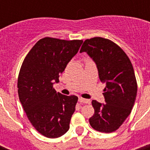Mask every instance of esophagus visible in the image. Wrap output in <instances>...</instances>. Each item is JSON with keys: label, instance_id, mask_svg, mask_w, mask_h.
<instances>
[{"label": "esophagus", "instance_id": "esophagus-1", "mask_svg": "<svg viewBox=\"0 0 150 150\" xmlns=\"http://www.w3.org/2000/svg\"><path fill=\"white\" fill-rule=\"evenodd\" d=\"M79 101L81 103H89V104L91 103V100H87V99L82 98V97H79Z\"/></svg>", "mask_w": 150, "mask_h": 150}]
</instances>
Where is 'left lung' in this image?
Listing matches in <instances>:
<instances>
[{
	"label": "left lung",
	"mask_w": 150,
	"mask_h": 150,
	"mask_svg": "<svg viewBox=\"0 0 150 150\" xmlns=\"http://www.w3.org/2000/svg\"><path fill=\"white\" fill-rule=\"evenodd\" d=\"M86 52L95 62L99 78L106 83V103L93 100L92 128L101 132L116 131L130 114L137 95V82L130 59L120 47L110 40L94 37L86 40L80 53Z\"/></svg>",
	"instance_id": "left-lung-1"
}]
</instances>
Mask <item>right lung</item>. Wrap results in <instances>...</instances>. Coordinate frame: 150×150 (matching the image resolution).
Wrapping results in <instances>:
<instances>
[{
    "label": "right lung",
    "instance_id": "right-lung-1",
    "mask_svg": "<svg viewBox=\"0 0 150 150\" xmlns=\"http://www.w3.org/2000/svg\"><path fill=\"white\" fill-rule=\"evenodd\" d=\"M82 42L45 37L23 61L18 79V97L29 121L46 137L58 138L69 129L78 97L57 93L53 85L58 83L59 75Z\"/></svg>",
    "mask_w": 150,
    "mask_h": 150
}]
</instances>
